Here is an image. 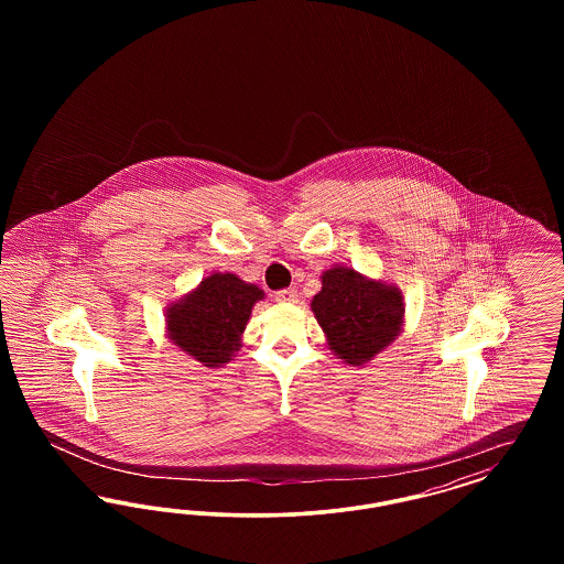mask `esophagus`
Masks as SVG:
<instances>
[{
	"label": "esophagus",
	"mask_w": 564,
	"mask_h": 564,
	"mask_svg": "<svg viewBox=\"0 0 564 564\" xmlns=\"http://www.w3.org/2000/svg\"><path fill=\"white\" fill-rule=\"evenodd\" d=\"M295 297H297V294H295V290H292V288H288V290H279V292L274 294V300H276V302H281V304L295 302Z\"/></svg>",
	"instance_id": "obj_1"
}]
</instances>
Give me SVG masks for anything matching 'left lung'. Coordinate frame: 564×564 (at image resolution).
<instances>
[{
	"mask_svg": "<svg viewBox=\"0 0 564 564\" xmlns=\"http://www.w3.org/2000/svg\"><path fill=\"white\" fill-rule=\"evenodd\" d=\"M311 308L332 350L350 366L366 364L389 347L402 327V295L355 270H327Z\"/></svg>",
	"mask_w": 564,
	"mask_h": 564,
	"instance_id": "left-lung-1",
	"label": "left lung"
}]
</instances>
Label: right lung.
Instances as JSON below:
<instances>
[{"mask_svg": "<svg viewBox=\"0 0 564 564\" xmlns=\"http://www.w3.org/2000/svg\"><path fill=\"white\" fill-rule=\"evenodd\" d=\"M262 290L237 274L215 272L196 292L169 308L171 340L207 368H217L241 347V334Z\"/></svg>", "mask_w": 564, "mask_h": 564, "instance_id": "1", "label": "right lung"}]
</instances>
